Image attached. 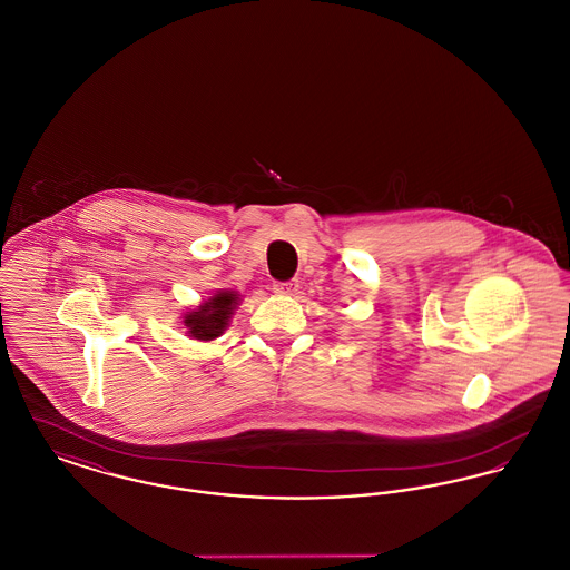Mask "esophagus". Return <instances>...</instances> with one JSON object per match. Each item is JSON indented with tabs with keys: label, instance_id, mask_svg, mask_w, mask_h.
I'll return each mask as SVG.
<instances>
[{
	"label": "esophagus",
	"instance_id": "1",
	"mask_svg": "<svg viewBox=\"0 0 570 570\" xmlns=\"http://www.w3.org/2000/svg\"><path fill=\"white\" fill-rule=\"evenodd\" d=\"M298 279H286V282H273V293L277 295H297Z\"/></svg>",
	"mask_w": 570,
	"mask_h": 570
}]
</instances>
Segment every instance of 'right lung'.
<instances>
[{
    "label": "right lung",
    "mask_w": 570,
    "mask_h": 570,
    "mask_svg": "<svg viewBox=\"0 0 570 570\" xmlns=\"http://www.w3.org/2000/svg\"><path fill=\"white\" fill-rule=\"evenodd\" d=\"M237 301L239 297L235 293L226 291V293L214 295L207 303H203L198 307V312L186 314L184 323L190 328L191 337L203 340V342L216 340L217 335L228 325V318H230Z\"/></svg>",
    "instance_id": "add662e5"
}]
</instances>
